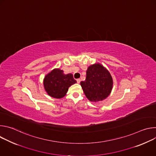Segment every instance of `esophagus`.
Instances as JSON below:
<instances>
[{"label": "esophagus", "instance_id": "1", "mask_svg": "<svg viewBox=\"0 0 156 156\" xmlns=\"http://www.w3.org/2000/svg\"><path fill=\"white\" fill-rule=\"evenodd\" d=\"M76 81H77L78 83H80V81H81V80H80V79H77V80H76Z\"/></svg>", "mask_w": 156, "mask_h": 156}]
</instances>
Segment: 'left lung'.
<instances>
[{"instance_id":"1","label":"left lung","mask_w":156,"mask_h":156,"mask_svg":"<svg viewBox=\"0 0 156 156\" xmlns=\"http://www.w3.org/2000/svg\"><path fill=\"white\" fill-rule=\"evenodd\" d=\"M87 99L93 102L105 99L113 88V79L108 70L99 63L88 66L86 80L80 83Z\"/></svg>"}]
</instances>
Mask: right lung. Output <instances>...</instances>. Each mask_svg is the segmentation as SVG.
I'll list each match as a JSON object with an SVG mask.
<instances>
[{
  "label": "right lung",
  "instance_id": "obj_1",
  "mask_svg": "<svg viewBox=\"0 0 156 156\" xmlns=\"http://www.w3.org/2000/svg\"><path fill=\"white\" fill-rule=\"evenodd\" d=\"M76 81L72 73L64 74L60 69H54L44 76L43 84L48 94L55 99L63 98L69 87L75 84Z\"/></svg>",
  "mask_w": 156,
  "mask_h": 156
}]
</instances>
